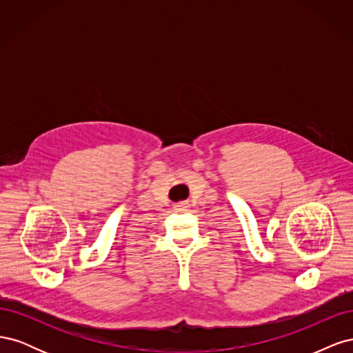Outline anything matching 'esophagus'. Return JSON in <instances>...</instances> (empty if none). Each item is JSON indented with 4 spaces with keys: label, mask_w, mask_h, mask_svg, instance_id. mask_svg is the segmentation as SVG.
<instances>
[{
    "label": "esophagus",
    "mask_w": 353,
    "mask_h": 353,
    "mask_svg": "<svg viewBox=\"0 0 353 353\" xmlns=\"http://www.w3.org/2000/svg\"><path fill=\"white\" fill-rule=\"evenodd\" d=\"M175 208H176L178 210H185V209L188 208V203H185V201H181V203H176V205H175Z\"/></svg>",
    "instance_id": "34e87169"
}]
</instances>
